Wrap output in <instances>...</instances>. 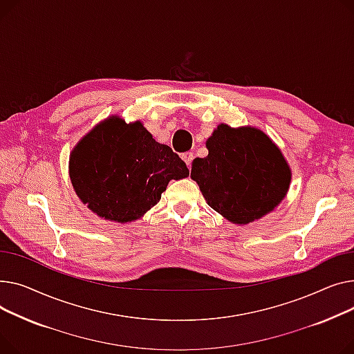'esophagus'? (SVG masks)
Listing matches in <instances>:
<instances>
[{
	"instance_id": "obj_1",
	"label": "esophagus",
	"mask_w": 354,
	"mask_h": 354,
	"mask_svg": "<svg viewBox=\"0 0 354 354\" xmlns=\"http://www.w3.org/2000/svg\"><path fill=\"white\" fill-rule=\"evenodd\" d=\"M181 158L185 161V164H187V167H190L192 165V161H193V158H194V154L193 153H184L183 156H181Z\"/></svg>"
}]
</instances>
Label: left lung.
<instances>
[{"instance_id":"left-lung-1","label":"left lung","mask_w":354,"mask_h":354,"mask_svg":"<svg viewBox=\"0 0 354 354\" xmlns=\"http://www.w3.org/2000/svg\"><path fill=\"white\" fill-rule=\"evenodd\" d=\"M205 145L209 156L193 160L192 178L207 204L228 221L259 220L286 197L292 170L261 130L220 124Z\"/></svg>"}]
</instances>
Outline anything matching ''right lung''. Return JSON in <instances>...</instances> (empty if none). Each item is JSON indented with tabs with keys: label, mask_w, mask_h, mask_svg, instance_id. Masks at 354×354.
<instances>
[{
	"label": "right lung",
	"mask_w": 354,
	"mask_h": 354,
	"mask_svg": "<svg viewBox=\"0 0 354 354\" xmlns=\"http://www.w3.org/2000/svg\"><path fill=\"white\" fill-rule=\"evenodd\" d=\"M189 176L185 162L157 142L140 121L113 115L82 137L70 154V178L80 200L117 223L140 218L170 180Z\"/></svg>",
	"instance_id": "1"
}]
</instances>
